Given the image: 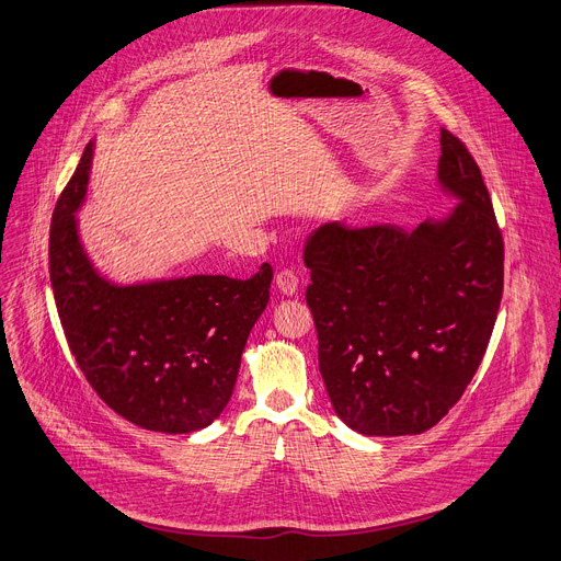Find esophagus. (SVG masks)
<instances>
[{"label":"esophagus","mask_w":561,"mask_h":561,"mask_svg":"<svg viewBox=\"0 0 561 561\" xmlns=\"http://www.w3.org/2000/svg\"><path fill=\"white\" fill-rule=\"evenodd\" d=\"M275 284L282 295H295L297 293V275L293 271H279L275 277Z\"/></svg>","instance_id":"obj_1"}]
</instances>
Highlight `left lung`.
I'll list each match as a JSON object with an SVG mask.
<instances>
[{
	"mask_svg": "<svg viewBox=\"0 0 561 561\" xmlns=\"http://www.w3.org/2000/svg\"><path fill=\"white\" fill-rule=\"evenodd\" d=\"M438 187L454 208L412 232L324 224L307 241V304L335 414L365 436L434 427L474 378L501 293L503 239L481 170L440 129Z\"/></svg>",
	"mask_w": 561,
	"mask_h": 561,
	"instance_id": "left-lung-1",
	"label": "left lung"
}]
</instances>
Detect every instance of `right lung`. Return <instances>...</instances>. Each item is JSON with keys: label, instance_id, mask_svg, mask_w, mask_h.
<instances>
[{"label": "right lung", "instance_id": "obj_1", "mask_svg": "<svg viewBox=\"0 0 561 561\" xmlns=\"http://www.w3.org/2000/svg\"><path fill=\"white\" fill-rule=\"evenodd\" d=\"M93 142L50 219L48 273L58 316L87 382L116 414L163 434L208 427L232 396L273 268L250 279L190 275L121 284L100 273L78 228Z\"/></svg>", "mask_w": 561, "mask_h": 561}]
</instances>
